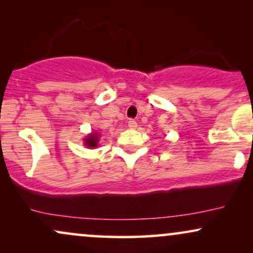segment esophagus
I'll return each instance as SVG.
<instances>
[{"label": "esophagus", "mask_w": 253, "mask_h": 253, "mask_svg": "<svg viewBox=\"0 0 253 253\" xmlns=\"http://www.w3.org/2000/svg\"><path fill=\"white\" fill-rule=\"evenodd\" d=\"M136 126H138V125H136V121L133 120V119H129V121H128V127H129V128H135Z\"/></svg>", "instance_id": "1"}]
</instances>
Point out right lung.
<instances>
[{
    "mask_svg": "<svg viewBox=\"0 0 253 253\" xmlns=\"http://www.w3.org/2000/svg\"><path fill=\"white\" fill-rule=\"evenodd\" d=\"M98 139H100V134L96 132H92L91 134H89L84 139V145L86 147H90V149H94V147H97Z\"/></svg>",
    "mask_w": 253,
    "mask_h": 253,
    "instance_id": "add662e5",
    "label": "right lung"
}]
</instances>
